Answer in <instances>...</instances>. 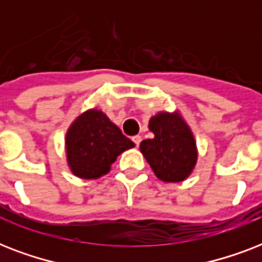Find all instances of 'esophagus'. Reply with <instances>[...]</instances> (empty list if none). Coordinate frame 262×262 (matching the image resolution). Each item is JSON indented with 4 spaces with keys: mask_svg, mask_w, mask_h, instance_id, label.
<instances>
[{
    "mask_svg": "<svg viewBox=\"0 0 262 262\" xmlns=\"http://www.w3.org/2000/svg\"><path fill=\"white\" fill-rule=\"evenodd\" d=\"M132 140H133V143L136 144V147H139L140 143H141V136H133Z\"/></svg>",
    "mask_w": 262,
    "mask_h": 262,
    "instance_id": "1",
    "label": "esophagus"
}]
</instances>
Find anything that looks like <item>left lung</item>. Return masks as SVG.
Here are the masks:
<instances>
[{
	"instance_id": "1",
	"label": "left lung",
	"mask_w": 262,
	"mask_h": 262,
	"mask_svg": "<svg viewBox=\"0 0 262 262\" xmlns=\"http://www.w3.org/2000/svg\"><path fill=\"white\" fill-rule=\"evenodd\" d=\"M154 139L140 144V151L164 182H181L190 174L197 160L194 137L178 114L159 113L149 121Z\"/></svg>"
}]
</instances>
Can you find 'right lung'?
I'll return each mask as SVG.
<instances>
[{"mask_svg":"<svg viewBox=\"0 0 262 262\" xmlns=\"http://www.w3.org/2000/svg\"><path fill=\"white\" fill-rule=\"evenodd\" d=\"M133 147L135 143L98 110L80 115L67 135L68 163L80 178L102 177L119 154Z\"/></svg>","mask_w":262,"mask_h":262,"instance_id":"1","label":"right lung"}]
</instances>
